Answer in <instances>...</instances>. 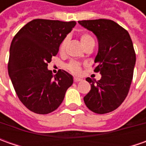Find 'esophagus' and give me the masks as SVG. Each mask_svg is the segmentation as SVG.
Listing matches in <instances>:
<instances>
[{
    "mask_svg": "<svg viewBox=\"0 0 146 146\" xmlns=\"http://www.w3.org/2000/svg\"><path fill=\"white\" fill-rule=\"evenodd\" d=\"M74 81L76 82V83H77V82H80L82 81V79H80V78H78V77H75V78H74Z\"/></svg>",
    "mask_w": 146,
    "mask_h": 146,
    "instance_id": "1",
    "label": "esophagus"
}]
</instances>
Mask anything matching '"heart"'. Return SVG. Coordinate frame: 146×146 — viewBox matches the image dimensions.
I'll use <instances>...</instances> for the list:
<instances>
[{
    "label": "heart",
    "mask_w": 146,
    "mask_h": 146,
    "mask_svg": "<svg viewBox=\"0 0 146 146\" xmlns=\"http://www.w3.org/2000/svg\"><path fill=\"white\" fill-rule=\"evenodd\" d=\"M68 37L66 36V38L63 39V40L62 41L61 43V44H60V51L61 52H62V51H64L65 48H66V44H67V41H68ZM80 40H81V44L82 45H83V47H84L86 44H88V43L92 42V41H94L93 39V37L91 36H89L88 34H83L80 37ZM68 68H69V70L71 71V72H73V73H75V74H79L80 72V65L79 64L78 62H71L70 64L68 65Z\"/></svg>",
    "instance_id": "b5f03b06"
}]
</instances>
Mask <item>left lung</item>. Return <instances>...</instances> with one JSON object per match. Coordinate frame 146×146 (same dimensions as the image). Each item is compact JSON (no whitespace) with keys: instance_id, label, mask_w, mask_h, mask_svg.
<instances>
[{"instance_id":"8db88e82","label":"left lung","mask_w":146,"mask_h":146,"mask_svg":"<svg viewBox=\"0 0 146 146\" xmlns=\"http://www.w3.org/2000/svg\"><path fill=\"white\" fill-rule=\"evenodd\" d=\"M79 23L98 38L94 71L102 75L98 81L86 79L91 90L84 101L94 113L106 114L117 109L127 96L136 64L132 41L128 32L112 20H83Z\"/></svg>"}]
</instances>
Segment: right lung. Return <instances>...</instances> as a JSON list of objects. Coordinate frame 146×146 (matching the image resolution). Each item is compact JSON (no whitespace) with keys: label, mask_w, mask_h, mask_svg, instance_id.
I'll return each instance as SVG.
<instances>
[{"label":"right lung","mask_w":146,"mask_h":146,"mask_svg":"<svg viewBox=\"0 0 146 146\" xmlns=\"http://www.w3.org/2000/svg\"><path fill=\"white\" fill-rule=\"evenodd\" d=\"M76 24L75 21L34 19L11 42L9 76L22 103L34 113L46 115L58 109L73 84V76L65 70L53 76L48 63Z\"/></svg>","instance_id":"right-lung-1"}]
</instances>
